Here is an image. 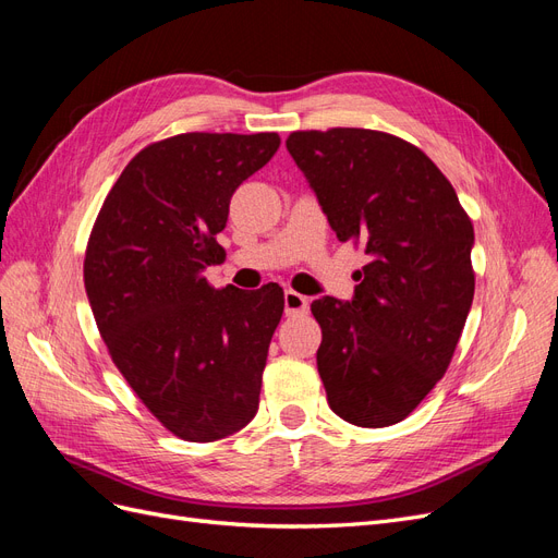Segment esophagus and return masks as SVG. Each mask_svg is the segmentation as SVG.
<instances>
[{
  "label": "esophagus",
  "instance_id": "esophagus-1",
  "mask_svg": "<svg viewBox=\"0 0 558 558\" xmlns=\"http://www.w3.org/2000/svg\"><path fill=\"white\" fill-rule=\"evenodd\" d=\"M283 310L289 316L293 314H305L310 310V300L305 295H300L295 291H286L283 293Z\"/></svg>",
  "mask_w": 558,
  "mask_h": 558
}]
</instances>
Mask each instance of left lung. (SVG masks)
<instances>
[{
    "label": "left lung",
    "mask_w": 558,
    "mask_h": 558,
    "mask_svg": "<svg viewBox=\"0 0 558 558\" xmlns=\"http://www.w3.org/2000/svg\"><path fill=\"white\" fill-rule=\"evenodd\" d=\"M286 148L337 240L369 256L351 300L312 302L328 404L353 426H393L451 363L475 295V230L435 162L393 134L307 130Z\"/></svg>",
    "instance_id": "1"
}]
</instances>
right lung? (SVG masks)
<instances>
[{
    "label": "right lung",
    "instance_id": "add662e5",
    "mask_svg": "<svg viewBox=\"0 0 558 558\" xmlns=\"http://www.w3.org/2000/svg\"><path fill=\"white\" fill-rule=\"evenodd\" d=\"M277 132H185L146 146L93 226L83 281L99 335L132 391L189 442L242 430L258 412L283 291H216V234L230 197L277 154Z\"/></svg>",
    "mask_w": 558,
    "mask_h": 558
}]
</instances>
